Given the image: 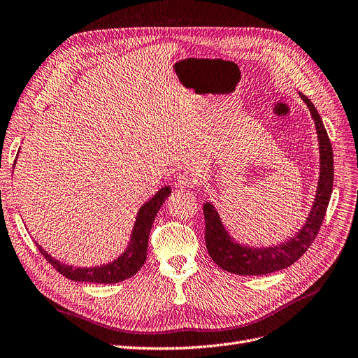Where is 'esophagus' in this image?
<instances>
[{
    "label": "esophagus",
    "mask_w": 358,
    "mask_h": 358,
    "mask_svg": "<svg viewBox=\"0 0 358 358\" xmlns=\"http://www.w3.org/2000/svg\"><path fill=\"white\" fill-rule=\"evenodd\" d=\"M195 182H196V180H195L194 175L188 173V171H183V173H179V175L176 176V180H175L176 187H178L179 189L192 188L194 185H195Z\"/></svg>",
    "instance_id": "1"
}]
</instances>
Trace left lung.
Wrapping results in <instances>:
<instances>
[{"label":"left lung","instance_id":"left-lung-1","mask_svg":"<svg viewBox=\"0 0 358 358\" xmlns=\"http://www.w3.org/2000/svg\"><path fill=\"white\" fill-rule=\"evenodd\" d=\"M299 97L311 113L320 151L318 182L311 210L308 213L302 228L294 232L292 238L277 245L256 248V245L241 244L234 238L222 222L216 207L206 201L203 206L206 220V248L213 262L228 273L238 275H264L293 265L310 248L323 224L331 188H334V151H331V143L318 110L306 96L299 93Z\"/></svg>","mask_w":358,"mask_h":358}]
</instances>
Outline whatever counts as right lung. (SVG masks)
Segmentation results:
<instances>
[{
	"label": "right lung",
	"mask_w": 358,
	"mask_h": 358,
	"mask_svg": "<svg viewBox=\"0 0 358 358\" xmlns=\"http://www.w3.org/2000/svg\"><path fill=\"white\" fill-rule=\"evenodd\" d=\"M170 194H171V188L163 187L162 189L157 191V194L152 196V199H150L141 206L136 220H134L127 248L118 257H115L113 262L97 265V266H89V268L66 265L64 262L57 261V259L53 257L50 253H47L36 241L35 244L41 252V255L52 264V266L68 280L78 281V282H96V285H114V282L124 281L136 274L145 264L146 250H148V238H150L152 224L159 210V207L163 206V203L167 200V196Z\"/></svg>",
	"instance_id": "1"
}]
</instances>
